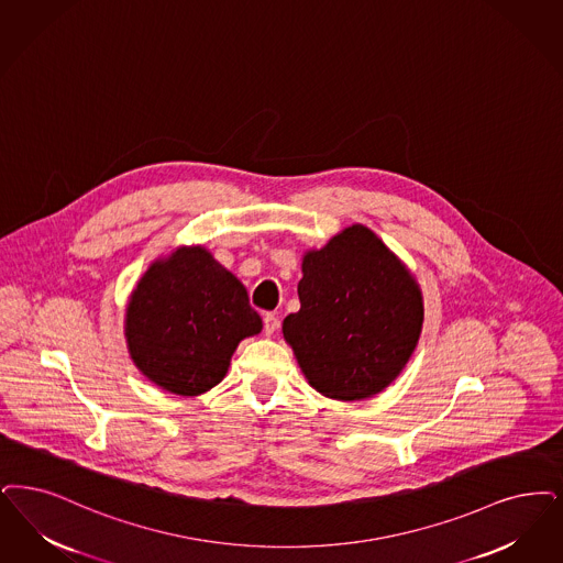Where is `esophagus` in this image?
Here are the masks:
<instances>
[{
  "label": "esophagus",
  "instance_id": "esophagus-1",
  "mask_svg": "<svg viewBox=\"0 0 563 563\" xmlns=\"http://www.w3.org/2000/svg\"><path fill=\"white\" fill-rule=\"evenodd\" d=\"M278 327H280V320H278V316H264V331H266V335H274V333L278 331Z\"/></svg>",
  "mask_w": 563,
  "mask_h": 563
}]
</instances>
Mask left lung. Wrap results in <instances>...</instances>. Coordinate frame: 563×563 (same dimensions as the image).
<instances>
[{
  "instance_id": "obj_1",
  "label": "left lung",
  "mask_w": 563,
  "mask_h": 563,
  "mask_svg": "<svg viewBox=\"0 0 563 563\" xmlns=\"http://www.w3.org/2000/svg\"><path fill=\"white\" fill-rule=\"evenodd\" d=\"M297 285L301 308L283 322L310 385L335 400L379 394L405 368L423 324L421 291L368 228H345L310 251Z\"/></svg>"
}]
</instances>
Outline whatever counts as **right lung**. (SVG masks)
<instances>
[{
	"mask_svg": "<svg viewBox=\"0 0 563 563\" xmlns=\"http://www.w3.org/2000/svg\"><path fill=\"white\" fill-rule=\"evenodd\" d=\"M125 318L135 366L180 396L222 382L239 341L262 331L243 283L201 247L178 249L153 264Z\"/></svg>",
	"mask_w": 563,
	"mask_h": 563,
	"instance_id": "obj_1",
	"label": "right lung"
}]
</instances>
